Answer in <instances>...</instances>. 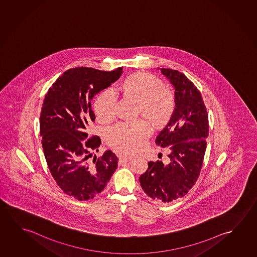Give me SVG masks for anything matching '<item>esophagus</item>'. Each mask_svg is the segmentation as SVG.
I'll list each match as a JSON object with an SVG mask.
<instances>
[{
    "label": "esophagus",
    "instance_id": "esophagus-1",
    "mask_svg": "<svg viewBox=\"0 0 257 257\" xmlns=\"http://www.w3.org/2000/svg\"><path fill=\"white\" fill-rule=\"evenodd\" d=\"M132 159H133V157L130 156V155H121L119 156L120 162H130Z\"/></svg>",
    "mask_w": 257,
    "mask_h": 257
}]
</instances>
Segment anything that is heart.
Listing matches in <instances>:
<instances>
[{"instance_id":"heart-1","label":"heart","mask_w":257,"mask_h":257,"mask_svg":"<svg viewBox=\"0 0 257 257\" xmlns=\"http://www.w3.org/2000/svg\"><path fill=\"white\" fill-rule=\"evenodd\" d=\"M126 97L138 102L139 112L152 126L160 128L167 125L174 113L175 95L151 74L137 72L127 76L119 85ZM116 96L110 89L103 90L95 98L94 110L100 121H108L114 115ZM151 134L149 124L139 119L132 123H118L107 132L108 144L126 154L139 151Z\"/></svg>"}]
</instances>
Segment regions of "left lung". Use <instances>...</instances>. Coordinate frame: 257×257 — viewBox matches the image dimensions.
<instances>
[{
    "label": "left lung",
    "instance_id": "left-lung-1",
    "mask_svg": "<svg viewBox=\"0 0 257 257\" xmlns=\"http://www.w3.org/2000/svg\"><path fill=\"white\" fill-rule=\"evenodd\" d=\"M162 73L175 88L176 107L167 126L155 139L170 150L166 163L149 162L139 182L155 201L170 203L185 196L196 184L204 162L209 121L199 90L183 73L163 69Z\"/></svg>",
    "mask_w": 257,
    "mask_h": 257
}]
</instances>
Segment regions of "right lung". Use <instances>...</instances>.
Returning <instances> with one entry per match:
<instances>
[{
	"mask_svg": "<svg viewBox=\"0 0 257 257\" xmlns=\"http://www.w3.org/2000/svg\"><path fill=\"white\" fill-rule=\"evenodd\" d=\"M121 73V67L111 71L87 67L69 69L45 94L40 114L45 160L61 190L79 201L101 193L118 166V157L110 150L92 159L93 153L99 151L101 139L89 137L87 132L95 119L91 100Z\"/></svg>",
	"mask_w": 257,
	"mask_h": 257,
	"instance_id": "add662e5",
	"label": "right lung"
}]
</instances>
